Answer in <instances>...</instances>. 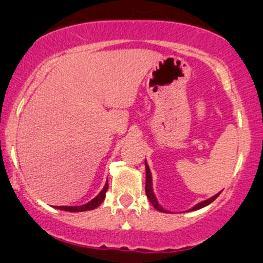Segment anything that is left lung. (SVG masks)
I'll use <instances>...</instances> for the list:
<instances>
[{"mask_svg": "<svg viewBox=\"0 0 263 263\" xmlns=\"http://www.w3.org/2000/svg\"><path fill=\"white\" fill-rule=\"evenodd\" d=\"M145 166H146V195H147V197H148L149 202L152 203V206L156 208V210H158L159 212H164V213H165V212H167V211L164 210V208L161 207L159 203H158L157 197H156V195H154V193H153L152 174H151L149 166H148V164H147V161H145ZM220 193H218L217 195L210 197V199H207V200H204V201H201V202L195 204V206H194L193 208H190L189 211H197V210H200V208H203V207L208 206V204L212 203L215 199H217V197L219 196V194H220Z\"/></svg>", "mask_w": 263, "mask_h": 263, "instance_id": "left-lung-1", "label": "left lung"}]
</instances>
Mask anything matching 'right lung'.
<instances>
[{
  "mask_svg": "<svg viewBox=\"0 0 263 263\" xmlns=\"http://www.w3.org/2000/svg\"><path fill=\"white\" fill-rule=\"evenodd\" d=\"M107 188H109V185H107V183H105V185H104L102 192H100L95 199H92L87 203L81 204V206H57L55 208L61 211H67V212H85V211L95 210V208L98 207L99 204L103 202L104 199H105V193L107 192Z\"/></svg>",
  "mask_w": 263,
  "mask_h": 263,
  "instance_id": "add662e5",
  "label": "right lung"
}]
</instances>
